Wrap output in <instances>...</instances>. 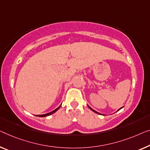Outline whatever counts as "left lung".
I'll return each instance as SVG.
<instances>
[{"mask_svg": "<svg viewBox=\"0 0 150 150\" xmlns=\"http://www.w3.org/2000/svg\"><path fill=\"white\" fill-rule=\"evenodd\" d=\"M89 108H90L91 110H92V111H93V112H96V113H98V114H100L99 112H96V110H93V109H92V108H90V107H89ZM121 108H120L119 109V110H120V109H121Z\"/></svg>", "mask_w": 150, "mask_h": 150, "instance_id": "left-lung-1", "label": "left lung"}]
</instances>
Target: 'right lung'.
<instances>
[{"mask_svg":"<svg viewBox=\"0 0 150 150\" xmlns=\"http://www.w3.org/2000/svg\"><path fill=\"white\" fill-rule=\"evenodd\" d=\"M60 106H59L58 107V108H57V109H55L54 110H53V111H52V112H48V113H47V114H45V115H38L37 117H47V116H49V115H52V114H53V113H54L56 111H57L58 110H59V108H60Z\"/></svg>","mask_w":150,"mask_h":150,"instance_id":"add662e5","label":"right lung"}]
</instances>
